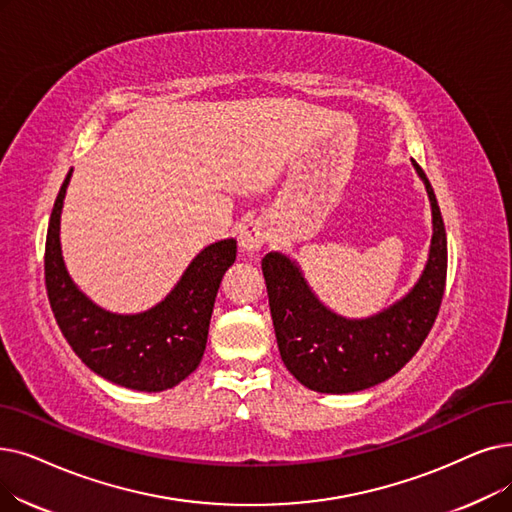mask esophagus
Returning a JSON list of instances; mask_svg holds the SVG:
<instances>
[{
	"label": "esophagus",
	"instance_id": "1",
	"mask_svg": "<svg viewBox=\"0 0 512 512\" xmlns=\"http://www.w3.org/2000/svg\"><path fill=\"white\" fill-rule=\"evenodd\" d=\"M265 240H268V230H265V224L261 219H249L247 224H242L238 230V247L247 255L261 251Z\"/></svg>",
	"mask_w": 512,
	"mask_h": 512
}]
</instances>
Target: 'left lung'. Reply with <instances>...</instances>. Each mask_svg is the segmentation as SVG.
I'll return each mask as SVG.
<instances>
[{
	"label": "left lung",
	"mask_w": 512,
	"mask_h": 512,
	"mask_svg": "<svg viewBox=\"0 0 512 512\" xmlns=\"http://www.w3.org/2000/svg\"><path fill=\"white\" fill-rule=\"evenodd\" d=\"M425 184L433 236L418 280L391 305L366 318H347L320 301L288 253L261 259L280 358L295 379L318 393H355L379 385L402 370L427 339L437 318L448 272V240L431 182L412 159Z\"/></svg>",
	"instance_id": "left-lung-1"
}]
</instances>
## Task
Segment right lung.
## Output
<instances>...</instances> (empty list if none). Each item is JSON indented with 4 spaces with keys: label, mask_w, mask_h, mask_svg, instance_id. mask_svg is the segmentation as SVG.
I'll list each match as a JSON object with an SVG mask.
<instances>
[{
    "label": "right lung",
    "mask_w": 512,
    "mask_h": 512,
    "mask_svg": "<svg viewBox=\"0 0 512 512\" xmlns=\"http://www.w3.org/2000/svg\"><path fill=\"white\" fill-rule=\"evenodd\" d=\"M73 169L56 196L46 238V288L54 318L81 362L102 379L146 393L175 387L201 364L219 284L236 261V240L198 253L161 299L136 314H117L87 297L66 270L60 215Z\"/></svg>",
    "instance_id": "right-lung-1"
}]
</instances>
